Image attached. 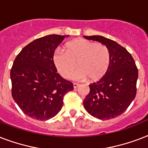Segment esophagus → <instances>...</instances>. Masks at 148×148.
Listing matches in <instances>:
<instances>
[{
	"mask_svg": "<svg viewBox=\"0 0 148 148\" xmlns=\"http://www.w3.org/2000/svg\"><path fill=\"white\" fill-rule=\"evenodd\" d=\"M73 86H74V88H78L79 86H80V84L77 83H74L73 84Z\"/></svg>",
	"mask_w": 148,
	"mask_h": 148,
	"instance_id": "esophagus-1",
	"label": "esophagus"
}]
</instances>
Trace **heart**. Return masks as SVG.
I'll return each instance as SVG.
<instances>
[{"instance_id":"heart-1","label":"heart","mask_w":148,"mask_h":148,"mask_svg":"<svg viewBox=\"0 0 148 148\" xmlns=\"http://www.w3.org/2000/svg\"><path fill=\"white\" fill-rule=\"evenodd\" d=\"M66 53L58 50L53 53V62L59 74L68 78L77 64L80 67L72 78L77 81L86 80L95 82L102 78L110 64V51L107 46L91 40L77 38L67 43Z\"/></svg>"}]
</instances>
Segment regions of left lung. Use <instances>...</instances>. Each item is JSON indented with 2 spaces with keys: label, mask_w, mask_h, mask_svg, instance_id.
I'll return each mask as SVG.
<instances>
[{
  "label": "left lung",
  "mask_w": 148,
  "mask_h": 148,
  "mask_svg": "<svg viewBox=\"0 0 148 148\" xmlns=\"http://www.w3.org/2000/svg\"><path fill=\"white\" fill-rule=\"evenodd\" d=\"M84 38L108 47L110 64L100 81L89 85L90 92L84 101V107L97 119H112L123 114L135 97L138 68L131 53L117 42L99 35Z\"/></svg>",
  "instance_id": "obj_1"
}]
</instances>
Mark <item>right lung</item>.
Returning a JSON list of instances; mask_svg holds the SVG:
<instances>
[{
  "instance_id": "add662e5",
  "label": "right lung",
  "mask_w": 148,
  "mask_h": 148,
  "mask_svg": "<svg viewBox=\"0 0 148 148\" xmlns=\"http://www.w3.org/2000/svg\"><path fill=\"white\" fill-rule=\"evenodd\" d=\"M67 35L50 34L33 40L15 58L10 70L12 97L31 118L47 121L61 110L73 84L58 73L53 53Z\"/></svg>"
}]
</instances>
